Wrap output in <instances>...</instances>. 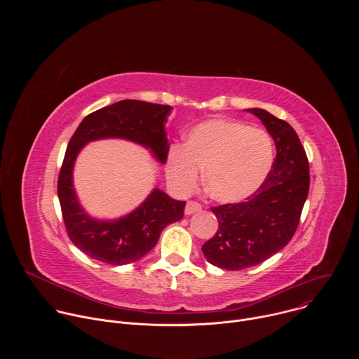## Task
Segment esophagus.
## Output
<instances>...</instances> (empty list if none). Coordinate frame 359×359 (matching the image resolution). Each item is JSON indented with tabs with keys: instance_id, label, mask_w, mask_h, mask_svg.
Returning a JSON list of instances; mask_svg holds the SVG:
<instances>
[{
	"instance_id": "34e87169",
	"label": "esophagus",
	"mask_w": 359,
	"mask_h": 359,
	"mask_svg": "<svg viewBox=\"0 0 359 359\" xmlns=\"http://www.w3.org/2000/svg\"><path fill=\"white\" fill-rule=\"evenodd\" d=\"M201 210V204L194 201V200H189L186 203V209H184V213L189 216V215H193L196 212H200Z\"/></svg>"
}]
</instances>
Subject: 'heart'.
I'll return each instance as SVG.
<instances>
[{"instance_id":"b5f03b06","label":"heart","mask_w":359,"mask_h":359,"mask_svg":"<svg viewBox=\"0 0 359 359\" xmlns=\"http://www.w3.org/2000/svg\"><path fill=\"white\" fill-rule=\"evenodd\" d=\"M274 161L271 136L231 119L204 121L189 130L183 147L173 146L166 159L169 180L191 191L206 170L209 194L224 203L241 201L257 191Z\"/></svg>"}]
</instances>
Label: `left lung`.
Segmentation results:
<instances>
[{"instance_id": "8db88e82", "label": "left lung", "mask_w": 359, "mask_h": 359, "mask_svg": "<svg viewBox=\"0 0 359 359\" xmlns=\"http://www.w3.org/2000/svg\"><path fill=\"white\" fill-rule=\"evenodd\" d=\"M247 111L273 136L277 156L263 186L245 201L212 208L219 229L201 250L209 263L230 271L257 266L290 243L310 190V165L295 130L264 109Z\"/></svg>"}]
</instances>
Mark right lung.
Listing matches in <instances>:
<instances>
[{
    "instance_id": "1",
    "label": "right lung",
    "mask_w": 359,
    "mask_h": 359,
    "mask_svg": "<svg viewBox=\"0 0 359 359\" xmlns=\"http://www.w3.org/2000/svg\"><path fill=\"white\" fill-rule=\"evenodd\" d=\"M170 111L169 105L125 99L89 114L72 135L60 170L58 197L68 237L90 259L111 266L137 262L156 245L168 224L183 217L186 201L155 189L130 215L115 222L95 220L79 206L72 184L76 155L96 139L122 137L140 143L165 163L169 153L165 123Z\"/></svg>"
}]
</instances>
